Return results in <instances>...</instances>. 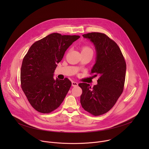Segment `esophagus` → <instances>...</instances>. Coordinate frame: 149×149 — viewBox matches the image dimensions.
Instances as JSON below:
<instances>
[{
	"instance_id": "obj_1",
	"label": "esophagus",
	"mask_w": 149,
	"mask_h": 149,
	"mask_svg": "<svg viewBox=\"0 0 149 149\" xmlns=\"http://www.w3.org/2000/svg\"><path fill=\"white\" fill-rule=\"evenodd\" d=\"M78 84L77 82H74V81L72 82V87H77V86H78Z\"/></svg>"
}]
</instances>
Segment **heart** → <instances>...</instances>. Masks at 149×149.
<instances>
[{"instance_id":"1","label":"heart","mask_w":149,"mask_h":149,"mask_svg":"<svg viewBox=\"0 0 149 149\" xmlns=\"http://www.w3.org/2000/svg\"><path fill=\"white\" fill-rule=\"evenodd\" d=\"M81 53H87V54H90L93 55V49L89 46V45H84L82 47L81 49Z\"/></svg>"}]
</instances>
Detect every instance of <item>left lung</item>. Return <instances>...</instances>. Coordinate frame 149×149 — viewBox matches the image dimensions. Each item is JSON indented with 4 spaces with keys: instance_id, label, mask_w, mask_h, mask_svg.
Wrapping results in <instances>:
<instances>
[{
    "instance_id": "left-lung-1",
    "label": "left lung",
    "mask_w": 149,
    "mask_h": 149,
    "mask_svg": "<svg viewBox=\"0 0 149 149\" xmlns=\"http://www.w3.org/2000/svg\"><path fill=\"white\" fill-rule=\"evenodd\" d=\"M82 36L94 44L96 62L91 70L94 77L99 75L93 88L89 84L79 83L82 107L91 114L98 116L107 113L116 103L124 90L126 63L116 42L104 33L91 32Z\"/></svg>"
}]
</instances>
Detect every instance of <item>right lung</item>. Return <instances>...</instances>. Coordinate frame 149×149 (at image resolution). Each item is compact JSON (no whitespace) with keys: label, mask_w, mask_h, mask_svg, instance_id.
Here are the masks:
<instances>
[{"label":"right lung","mask_w":149,"mask_h":149,"mask_svg":"<svg viewBox=\"0 0 149 149\" xmlns=\"http://www.w3.org/2000/svg\"><path fill=\"white\" fill-rule=\"evenodd\" d=\"M79 38L49 34L33 44L24 56L20 70L21 88L37 111L50 113L64 100L71 82L67 78L54 79V72L66 50Z\"/></svg>","instance_id":"right-lung-1"}]
</instances>
